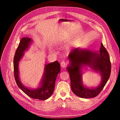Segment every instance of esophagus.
I'll return each instance as SVG.
<instances>
[{"label":"esophagus","mask_w":120,"mask_h":120,"mask_svg":"<svg viewBox=\"0 0 120 120\" xmlns=\"http://www.w3.org/2000/svg\"><path fill=\"white\" fill-rule=\"evenodd\" d=\"M67 63L65 61H62L61 62V66L62 68H65L66 67Z\"/></svg>","instance_id":"obj_1"}]
</instances>
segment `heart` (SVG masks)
I'll use <instances>...</instances> for the list:
<instances>
[{"label": "heart", "mask_w": 120, "mask_h": 120, "mask_svg": "<svg viewBox=\"0 0 120 120\" xmlns=\"http://www.w3.org/2000/svg\"><path fill=\"white\" fill-rule=\"evenodd\" d=\"M60 40H58V43H59V42H60Z\"/></svg>", "instance_id": "b5f03b06"}]
</instances>
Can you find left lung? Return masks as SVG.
Masks as SVG:
<instances>
[{
  "mask_svg": "<svg viewBox=\"0 0 120 120\" xmlns=\"http://www.w3.org/2000/svg\"><path fill=\"white\" fill-rule=\"evenodd\" d=\"M69 63L67 70L69 73L72 92L82 98H91L97 96L105 86L110 78L111 65L109 53L103 43L99 51L77 47L68 55ZM88 66L98 72L101 78V83L96 87H89L83 84L82 68Z\"/></svg>",
  "mask_w": 120,
  "mask_h": 120,
  "instance_id": "8db88e82",
  "label": "left lung"
}]
</instances>
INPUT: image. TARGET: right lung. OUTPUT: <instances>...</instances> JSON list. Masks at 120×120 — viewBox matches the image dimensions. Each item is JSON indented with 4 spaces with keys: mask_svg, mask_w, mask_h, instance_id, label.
Returning <instances> with one entry per match:
<instances>
[{
    "mask_svg": "<svg viewBox=\"0 0 120 120\" xmlns=\"http://www.w3.org/2000/svg\"><path fill=\"white\" fill-rule=\"evenodd\" d=\"M32 42L33 40L30 38L24 37L21 39L14 57V77L17 86L25 94L33 99L45 100L51 97L54 92L57 76L61 71L60 65L57 61L45 64L44 73L38 87L32 89L25 87L20 79L19 62Z\"/></svg>",
    "mask_w": 120,
    "mask_h": 120,
    "instance_id": "add662e5",
    "label": "right lung"
}]
</instances>
